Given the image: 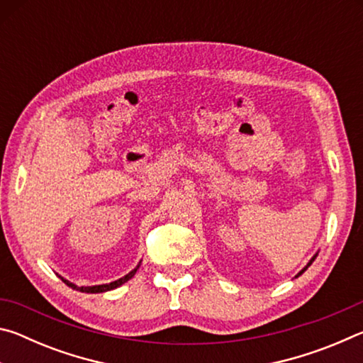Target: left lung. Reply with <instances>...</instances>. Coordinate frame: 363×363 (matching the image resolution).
<instances>
[{
	"instance_id": "left-lung-1",
	"label": "left lung",
	"mask_w": 363,
	"mask_h": 363,
	"mask_svg": "<svg viewBox=\"0 0 363 363\" xmlns=\"http://www.w3.org/2000/svg\"><path fill=\"white\" fill-rule=\"evenodd\" d=\"M314 259H315V256H314V257H312V259H311V262H309V264H307V266H306V267H304V269H303V270H301V272H299V274H298V275H301V274H303V272H304V270H306V269H307V267H309V266H311V264H312V261H314Z\"/></svg>"
}]
</instances>
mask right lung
Returning a JSON list of instances; mask_svg holds the SVG:
<instances>
[{
	"instance_id": "1",
	"label": "right lung",
	"mask_w": 363,
	"mask_h": 363,
	"mask_svg": "<svg viewBox=\"0 0 363 363\" xmlns=\"http://www.w3.org/2000/svg\"><path fill=\"white\" fill-rule=\"evenodd\" d=\"M138 267H139V266H138ZM138 267H136V269H133L130 274H126V275H125V277H121V279H118V280H115V281H112V284H108V285H96V286H77V285L70 284V281H67L65 279H62V281H64L65 285H69L70 288H73V290H77V291H82V293H102V291L113 290V288L120 286V285L125 284V281L130 280V279L133 277V275L136 274Z\"/></svg>"
}]
</instances>
